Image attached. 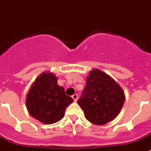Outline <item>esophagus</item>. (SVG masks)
<instances>
[{
  "label": "esophagus",
  "mask_w": 151,
  "mask_h": 151,
  "mask_svg": "<svg viewBox=\"0 0 151 151\" xmlns=\"http://www.w3.org/2000/svg\"><path fill=\"white\" fill-rule=\"evenodd\" d=\"M78 94H77V93H74V94L72 96V98H73V101H75V102L78 101Z\"/></svg>",
  "instance_id": "34e87169"
}]
</instances>
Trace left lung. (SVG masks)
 <instances>
[{"mask_svg":"<svg viewBox=\"0 0 151 151\" xmlns=\"http://www.w3.org/2000/svg\"><path fill=\"white\" fill-rule=\"evenodd\" d=\"M124 101V92L121 86L106 73L93 69L87 76L86 87L78 104L87 121L104 125L116 118Z\"/></svg>","mask_w":151,"mask_h":151,"instance_id":"1","label":"left lung"}]
</instances>
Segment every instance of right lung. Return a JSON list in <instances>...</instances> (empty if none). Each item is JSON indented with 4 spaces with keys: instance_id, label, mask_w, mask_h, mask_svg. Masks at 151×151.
Returning <instances> with one entry per match:
<instances>
[{
    "instance_id": "right-lung-1",
    "label": "right lung",
    "mask_w": 151,
    "mask_h": 151,
    "mask_svg": "<svg viewBox=\"0 0 151 151\" xmlns=\"http://www.w3.org/2000/svg\"><path fill=\"white\" fill-rule=\"evenodd\" d=\"M73 98L65 94L64 88L58 84V78L45 71L35 79L26 97L29 114L40 122L52 124L60 121Z\"/></svg>"
}]
</instances>
